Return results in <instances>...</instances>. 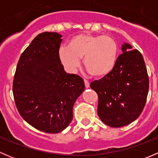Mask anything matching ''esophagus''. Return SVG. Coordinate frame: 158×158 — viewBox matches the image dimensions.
<instances>
[{"instance_id":"1","label":"esophagus","mask_w":158,"mask_h":158,"mask_svg":"<svg viewBox=\"0 0 158 158\" xmlns=\"http://www.w3.org/2000/svg\"><path fill=\"white\" fill-rule=\"evenodd\" d=\"M84 82H85V85L86 88H89V82L88 80H86V79H84Z\"/></svg>"}]
</instances>
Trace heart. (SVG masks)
<instances>
[{
  "mask_svg": "<svg viewBox=\"0 0 158 158\" xmlns=\"http://www.w3.org/2000/svg\"><path fill=\"white\" fill-rule=\"evenodd\" d=\"M118 44L108 35L81 33L71 38L68 47H62L59 57L69 73H73L83 58L85 68L91 76L102 77L111 73L116 63Z\"/></svg>",
  "mask_w": 158,
  "mask_h": 158,
  "instance_id": "b5f03b06",
  "label": "heart"
}]
</instances>
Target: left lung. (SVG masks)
Instances as JSON below:
<instances>
[{
	"mask_svg": "<svg viewBox=\"0 0 158 158\" xmlns=\"http://www.w3.org/2000/svg\"><path fill=\"white\" fill-rule=\"evenodd\" d=\"M122 45L114 69L90 83L98 97V114L106 125L120 128L136 120L147 101L149 79L142 54Z\"/></svg>",
	"mask_w": 158,
	"mask_h": 158,
	"instance_id": "left-lung-1",
	"label": "left lung"
}]
</instances>
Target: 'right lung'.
Returning <instances> with one entry per match:
<instances>
[{"label":"right lung","instance_id":"add662e5","mask_svg":"<svg viewBox=\"0 0 158 158\" xmlns=\"http://www.w3.org/2000/svg\"><path fill=\"white\" fill-rule=\"evenodd\" d=\"M62 36L38 34L22 52L13 82L16 107L33 128L55 134L73 119V108L85 89L79 76L66 73L59 57Z\"/></svg>","mask_w":158,"mask_h":158}]
</instances>
